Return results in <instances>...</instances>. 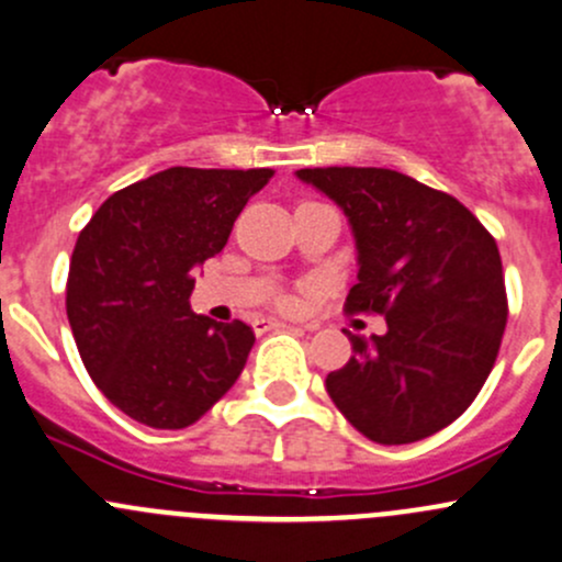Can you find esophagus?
<instances>
[{"mask_svg": "<svg viewBox=\"0 0 562 562\" xmlns=\"http://www.w3.org/2000/svg\"><path fill=\"white\" fill-rule=\"evenodd\" d=\"M252 328H256V334H263V330H271V328H288V323L274 321V317H261V321L252 323Z\"/></svg>", "mask_w": 562, "mask_h": 562, "instance_id": "1", "label": "esophagus"}]
</instances>
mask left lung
I'll return each instance as SVG.
<instances>
[{
	"label": "left lung",
	"mask_w": 562,
	"mask_h": 562,
	"mask_svg": "<svg viewBox=\"0 0 562 562\" xmlns=\"http://www.w3.org/2000/svg\"><path fill=\"white\" fill-rule=\"evenodd\" d=\"M296 175L350 217L360 269L345 312L387 321L371 341L350 334L352 358L326 376L330 401L376 445L428 439L469 409L498 358L509 317L498 245L469 206L393 169Z\"/></svg>",
	"instance_id": "1"
}]
</instances>
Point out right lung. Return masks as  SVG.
Returning <instances> with one entry per match:
<instances>
[{"label":"right lung","mask_w":562,"mask_h":562,"mask_svg":"<svg viewBox=\"0 0 562 562\" xmlns=\"http://www.w3.org/2000/svg\"><path fill=\"white\" fill-rule=\"evenodd\" d=\"M274 169L172 167L121 188L75 245L67 317L93 385L123 415L188 428L232 390L256 334L193 315V266L217 256Z\"/></svg>","instance_id":"add662e5"}]
</instances>
